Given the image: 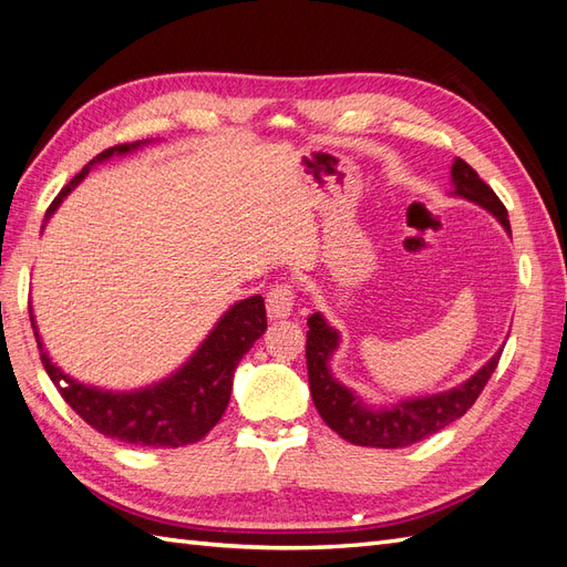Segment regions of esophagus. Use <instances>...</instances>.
Instances as JSON below:
<instances>
[{"label": "esophagus", "instance_id": "34e87169", "mask_svg": "<svg viewBox=\"0 0 567 567\" xmlns=\"http://www.w3.org/2000/svg\"><path fill=\"white\" fill-rule=\"evenodd\" d=\"M292 306H295L292 285L280 282V285L270 287V292L266 295V311H268L270 320L287 318L289 313H292Z\"/></svg>", "mask_w": 567, "mask_h": 567}]
</instances>
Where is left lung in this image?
<instances>
[{
  "label": "left lung",
  "mask_w": 567,
  "mask_h": 567,
  "mask_svg": "<svg viewBox=\"0 0 567 567\" xmlns=\"http://www.w3.org/2000/svg\"><path fill=\"white\" fill-rule=\"evenodd\" d=\"M451 183H454L456 197L487 208L504 225V230L511 233L506 206L501 204L494 189L463 158H456L454 166H451ZM337 347L339 332L320 313H313L309 318V332H306V365H309L313 403L320 417L326 420V425L342 436V440L375 449L411 446L465 415L482 394L484 384L489 382L498 365L501 351H504L498 349L471 380H465L454 390L432 396L403 399L392 409H370L351 390H347L342 382L332 378L330 359Z\"/></svg>",
  "instance_id": "1"
}]
</instances>
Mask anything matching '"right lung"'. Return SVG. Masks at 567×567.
<instances>
[{
  "instance_id": "obj_1",
  "label": "right lung",
  "mask_w": 567,
  "mask_h": 567,
  "mask_svg": "<svg viewBox=\"0 0 567 567\" xmlns=\"http://www.w3.org/2000/svg\"><path fill=\"white\" fill-rule=\"evenodd\" d=\"M140 144L147 142L116 144V147H109L102 154H96L90 164L59 192V197L52 202L50 208H47L44 220L52 218L63 197L83 181L94 164H102V161L111 156L133 152ZM30 322L38 339L40 359L47 375L56 384L63 401H66L90 427L125 444L164 449L194 444L212 432L225 409H228L237 363L268 328L264 297L256 295L245 301H237L225 311V316H220L216 328L206 334L202 347L194 351L189 355V361L183 368H177L173 375L156 384L142 386V390L109 392L100 390V386L78 382L63 373L59 365H54L50 353L42 347L32 309Z\"/></svg>"
}]
</instances>
